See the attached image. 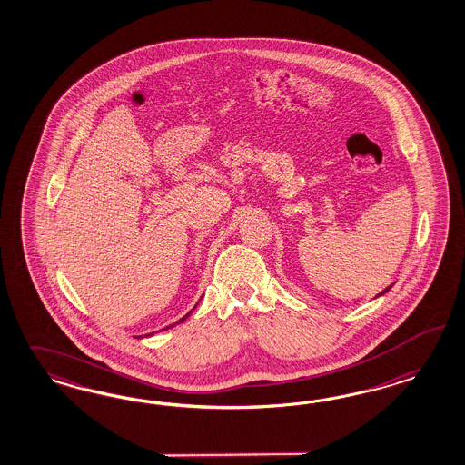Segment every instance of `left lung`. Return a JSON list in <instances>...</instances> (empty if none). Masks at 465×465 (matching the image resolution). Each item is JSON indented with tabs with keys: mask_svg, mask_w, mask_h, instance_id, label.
I'll return each instance as SVG.
<instances>
[{
	"mask_svg": "<svg viewBox=\"0 0 465 465\" xmlns=\"http://www.w3.org/2000/svg\"><path fill=\"white\" fill-rule=\"evenodd\" d=\"M391 288H392V284H391V286H389V288H385V290H383V292H381V293H379V295H377V296H381V295H383V293H387V292H389V290H391Z\"/></svg>",
	"mask_w": 465,
	"mask_h": 465,
	"instance_id": "1",
	"label": "left lung"
}]
</instances>
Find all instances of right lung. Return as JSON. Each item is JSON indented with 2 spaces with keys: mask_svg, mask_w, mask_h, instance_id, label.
<instances>
[{
  "mask_svg": "<svg viewBox=\"0 0 465 465\" xmlns=\"http://www.w3.org/2000/svg\"><path fill=\"white\" fill-rule=\"evenodd\" d=\"M194 309H196V307H194ZM193 309V310H194ZM193 310H191V312H193ZM191 312H189V313H191ZM189 313H185V315H183V319H181V321H177V322H175V324H181V322H183V321H185V319H187V317H189ZM175 324H172V325H169V327H173V325ZM169 327H165V329H169ZM162 331H163V329H162ZM150 336H153V332H152V334H150Z\"/></svg>",
  "mask_w": 465,
  "mask_h": 465,
  "instance_id": "add662e5",
  "label": "right lung"
}]
</instances>
